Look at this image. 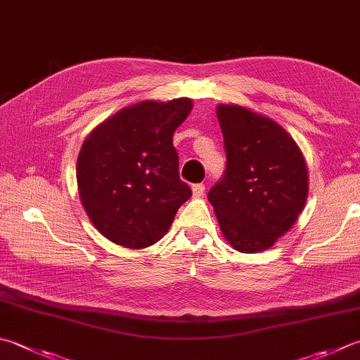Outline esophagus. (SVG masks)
Instances as JSON below:
<instances>
[{
  "label": "esophagus",
  "mask_w": 360,
  "mask_h": 360,
  "mask_svg": "<svg viewBox=\"0 0 360 360\" xmlns=\"http://www.w3.org/2000/svg\"><path fill=\"white\" fill-rule=\"evenodd\" d=\"M193 195L194 198H202L203 193H205V186L202 185V183H195V185H193Z\"/></svg>",
  "instance_id": "esophagus-1"
}]
</instances>
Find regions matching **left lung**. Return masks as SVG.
Here are the masks:
<instances>
[{
	"mask_svg": "<svg viewBox=\"0 0 360 360\" xmlns=\"http://www.w3.org/2000/svg\"><path fill=\"white\" fill-rule=\"evenodd\" d=\"M226 171L208 191L226 240L244 254L273 246L296 222L307 199V167L295 139L240 105L216 108Z\"/></svg>",
	"mask_w": 360,
	"mask_h": 360,
	"instance_id": "8db88e82",
	"label": "left lung"
}]
</instances>
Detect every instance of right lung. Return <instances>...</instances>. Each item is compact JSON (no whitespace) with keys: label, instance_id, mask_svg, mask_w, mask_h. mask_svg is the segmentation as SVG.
Here are the masks:
<instances>
[{"label":"right lung","instance_id":"add662e5","mask_svg":"<svg viewBox=\"0 0 360 360\" xmlns=\"http://www.w3.org/2000/svg\"><path fill=\"white\" fill-rule=\"evenodd\" d=\"M191 108L189 98L139 101L86 138L77 162L79 199L105 238L130 249L152 246L191 198L172 142Z\"/></svg>","mask_w":360,"mask_h":360}]
</instances>
